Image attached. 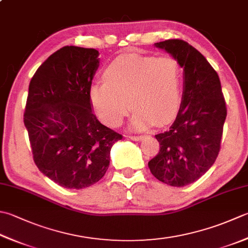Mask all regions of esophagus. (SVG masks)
Returning <instances> with one entry per match:
<instances>
[{
    "label": "esophagus",
    "mask_w": 248,
    "mask_h": 248,
    "mask_svg": "<svg viewBox=\"0 0 248 248\" xmlns=\"http://www.w3.org/2000/svg\"><path fill=\"white\" fill-rule=\"evenodd\" d=\"M128 138L132 140H142L144 139V137H142V135H129Z\"/></svg>",
    "instance_id": "34e87169"
}]
</instances>
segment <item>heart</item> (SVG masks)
I'll list each match as a JSON object with an SVG mask.
<instances>
[{
    "instance_id": "obj_1",
    "label": "heart",
    "mask_w": 248,
    "mask_h": 248,
    "mask_svg": "<svg viewBox=\"0 0 248 248\" xmlns=\"http://www.w3.org/2000/svg\"><path fill=\"white\" fill-rule=\"evenodd\" d=\"M103 78L90 87L89 98L96 116L109 127L123 123L131 105L135 110L130 125L137 131L169 124L181 108L183 72L171 56L123 55L106 67Z\"/></svg>"
}]
</instances>
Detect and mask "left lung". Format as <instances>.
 <instances>
[{
    "label": "left lung",
    "instance_id": "1",
    "mask_svg": "<svg viewBox=\"0 0 248 248\" xmlns=\"http://www.w3.org/2000/svg\"><path fill=\"white\" fill-rule=\"evenodd\" d=\"M184 69L181 108L169 130L156 137L160 150L148 162L158 181L184 187L208 171L219 154L227 108L219 77L200 51L185 41L155 44Z\"/></svg>",
    "mask_w": 248,
    "mask_h": 248
}]
</instances>
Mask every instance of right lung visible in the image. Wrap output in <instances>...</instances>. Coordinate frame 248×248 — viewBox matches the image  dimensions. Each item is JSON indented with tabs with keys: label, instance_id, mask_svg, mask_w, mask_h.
<instances>
[{
	"label": "right lung",
	"instance_id": "1",
	"mask_svg": "<svg viewBox=\"0 0 248 248\" xmlns=\"http://www.w3.org/2000/svg\"><path fill=\"white\" fill-rule=\"evenodd\" d=\"M98 57L93 48L62 47L29 85L23 121L33 160L44 175L67 189L98 183L108 169L111 146L123 139L92 110L89 90Z\"/></svg>",
	"mask_w": 248,
	"mask_h": 248
}]
</instances>
